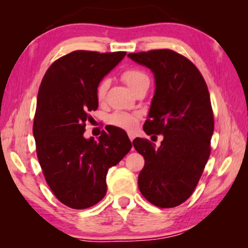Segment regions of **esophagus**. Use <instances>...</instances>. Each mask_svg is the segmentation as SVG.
Masks as SVG:
<instances>
[{"instance_id": "obj_1", "label": "esophagus", "mask_w": 248, "mask_h": 248, "mask_svg": "<svg viewBox=\"0 0 248 248\" xmlns=\"http://www.w3.org/2000/svg\"><path fill=\"white\" fill-rule=\"evenodd\" d=\"M128 137H129L130 141H133L134 138H136V136H134V133H133V132H128Z\"/></svg>"}]
</instances>
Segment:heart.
Returning <instances> with one entry per match:
<instances>
[{"label": "heart", "instance_id": "obj_1", "mask_svg": "<svg viewBox=\"0 0 248 248\" xmlns=\"http://www.w3.org/2000/svg\"><path fill=\"white\" fill-rule=\"evenodd\" d=\"M120 78L123 81L127 84L130 90L134 91L139 84L144 81V79H149L148 75H146L143 71L139 69H127L121 72ZM108 89V81L106 78L102 79L96 86V99L99 103H102L106 97ZM140 115L138 112H127L123 110H117L108 117L109 124L114 125L117 128H121L124 130H133L139 124Z\"/></svg>", "mask_w": 248, "mask_h": 248}]
</instances>
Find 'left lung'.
Instances as JSON below:
<instances>
[{"label":"left lung","mask_w":248,"mask_h":248,"mask_svg":"<svg viewBox=\"0 0 248 248\" xmlns=\"http://www.w3.org/2000/svg\"><path fill=\"white\" fill-rule=\"evenodd\" d=\"M128 57L154 73L156 87L143 130L164 136L157 149L148 139L132 142L145 161L139 189L156 207H177L196 189L211 152L215 118L208 86L189 59L170 49Z\"/></svg>","instance_id":"8db88e82"}]
</instances>
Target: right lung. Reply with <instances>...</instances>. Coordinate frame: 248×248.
Here are the masks:
<instances>
[{"mask_svg":"<svg viewBox=\"0 0 248 248\" xmlns=\"http://www.w3.org/2000/svg\"><path fill=\"white\" fill-rule=\"evenodd\" d=\"M124 56L77 50L54 61L41 81L32 127L37 157L53 195L72 209L99 202L108 169L131 150L125 131L112 125L98 141L83 137L98 107L96 86Z\"/></svg>","mask_w":248,"mask_h":248,"instance_id":"obj_1","label":"right lung"}]
</instances>
